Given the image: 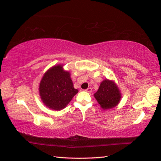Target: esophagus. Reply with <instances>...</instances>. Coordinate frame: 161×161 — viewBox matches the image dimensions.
Returning <instances> with one entry per match:
<instances>
[{
    "mask_svg": "<svg viewBox=\"0 0 161 161\" xmlns=\"http://www.w3.org/2000/svg\"><path fill=\"white\" fill-rule=\"evenodd\" d=\"M85 91L88 92V93H90V92H92V88H88L87 89L85 90Z\"/></svg>",
    "mask_w": 161,
    "mask_h": 161,
    "instance_id": "1",
    "label": "esophagus"
}]
</instances>
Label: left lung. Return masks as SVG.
<instances>
[{"instance_id":"left-lung-1","label":"left lung","mask_w":161,"mask_h":161,"mask_svg":"<svg viewBox=\"0 0 161 161\" xmlns=\"http://www.w3.org/2000/svg\"><path fill=\"white\" fill-rule=\"evenodd\" d=\"M94 97L103 109L116 107L120 101L121 93L115 82L106 79L103 81Z\"/></svg>"}]
</instances>
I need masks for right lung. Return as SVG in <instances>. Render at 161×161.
<instances>
[{
  "mask_svg": "<svg viewBox=\"0 0 161 161\" xmlns=\"http://www.w3.org/2000/svg\"><path fill=\"white\" fill-rule=\"evenodd\" d=\"M63 66H53L44 74L39 84V94L43 103L53 110L64 109L78 92L73 87L71 75Z\"/></svg>",
  "mask_w": 161,
  "mask_h": 161,
  "instance_id": "obj_1",
  "label": "right lung"
}]
</instances>
